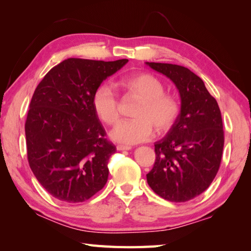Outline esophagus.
Masks as SVG:
<instances>
[{
	"instance_id": "1",
	"label": "esophagus",
	"mask_w": 251,
	"mask_h": 251,
	"mask_svg": "<svg viewBox=\"0 0 251 251\" xmlns=\"http://www.w3.org/2000/svg\"><path fill=\"white\" fill-rule=\"evenodd\" d=\"M116 148H117V151H129V150H131V146H128V145H117Z\"/></svg>"
}]
</instances>
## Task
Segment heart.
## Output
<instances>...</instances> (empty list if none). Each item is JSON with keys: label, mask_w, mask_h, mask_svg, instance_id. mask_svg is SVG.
<instances>
[{"label": "heart", "mask_w": 251, "mask_h": 251, "mask_svg": "<svg viewBox=\"0 0 251 251\" xmlns=\"http://www.w3.org/2000/svg\"><path fill=\"white\" fill-rule=\"evenodd\" d=\"M127 94L141 100L134 110L135 120L122 122L112 130L114 141L127 145L146 142L154 134L166 133L175 125L180 113L176 97L165 92V85L151 73H135L121 79ZM93 107L101 121L115 125L121 118V103L116 92L101 84L93 94Z\"/></svg>", "instance_id": "1"}]
</instances>
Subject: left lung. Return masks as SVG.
Masks as SVG:
<instances>
[{
  "mask_svg": "<svg viewBox=\"0 0 251 251\" xmlns=\"http://www.w3.org/2000/svg\"><path fill=\"white\" fill-rule=\"evenodd\" d=\"M175 83L181 109L168 134L155 143L156 160L147 182L161 198L185 202L210 186L224 150L222 113L202 79L187 67L147 63Z\"/></svg>",
  "mask_w": 251,
  "mask_h": 251,
  "instance_id": "obj_1",
  "label": "left lung"
}]
</instances>
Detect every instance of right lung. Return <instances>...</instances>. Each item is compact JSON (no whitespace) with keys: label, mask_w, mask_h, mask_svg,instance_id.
<instances>
[{"label":"right lung","mask_w":251,"mask_h":251,"mask_svg":"<svg viewBox=\"0 0 251 251\" xmlns=\"http://www.w3.org/2000/svg\"><path fill=\"white\" fill-rule=\"evenodd\" d=\"M127 62L67 58L35 88L25 121L27 160L40 184L59 201H85L107 181L116 147L106 139L92 100Z\"/></svg>","instance_id":"right-lung-1"}]
</instances>
